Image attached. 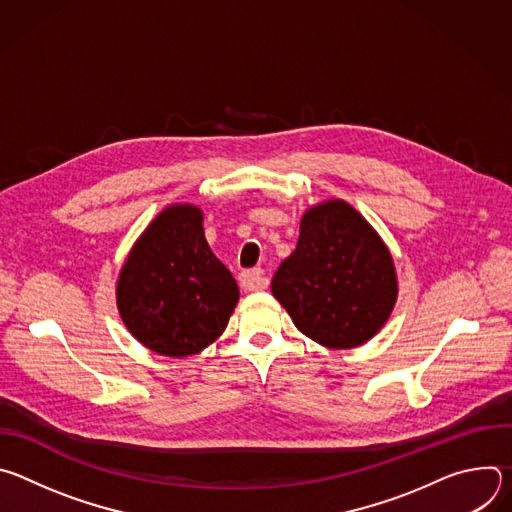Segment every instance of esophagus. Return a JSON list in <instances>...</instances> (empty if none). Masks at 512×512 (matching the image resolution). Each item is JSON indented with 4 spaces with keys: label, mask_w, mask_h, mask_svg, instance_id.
I'll list each match as a JSON object with an SVG mask.
<instances>
[{
    "label": "esophagus",
    "mask_w": 512,
    "mask_h": 512,
    "mask_svg": "<svg viewBox=\"0 0 512 512\" xmlns=\"http://www.w3.org/2000/svg\"><path fill=\"white\" fill-rule=\"evenodd\" d=\"M239 283L245 291H257V289H263L267 285V279H265V271L255 267V269H245L241 271L239 275Z\"/></svg>",
    "instance_id": "obj_1"
}]
</instances>
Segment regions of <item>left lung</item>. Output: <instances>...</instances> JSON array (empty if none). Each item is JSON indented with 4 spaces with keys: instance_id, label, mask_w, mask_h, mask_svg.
<instances>
[{
    "instance_id": "8db88e82",
    "label": "left lung",
    "mask_w": 512,
    "mask_h": 512,
    "mask_svg": "<svg viewBox=\"0 0 512 512\" xmlns=\"http://www.w3.org/2000/svg\"><path fill=\"white\" fill-rule=\"evenodd\" d=\"M271 291L296 328L328 348L373 338L397 300L391 253L346 202L310 208L300 239L275 271Z\"/></svg>"
}]
</instances>
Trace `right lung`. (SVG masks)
<instances>
[{
    "mask_svg": "<svg viewBox=\"0 0 512 512\" xmlns=\"http://www.w3.org/2000/svg\"><path fill=\"white\" fill-rule=\"evenodd\" d=\"M239 300L231 271L210 251L202 212L170 206L121 269L117 306L129 332L164 356L200 352L223 334Z\"/></svg>",
    "mask_w": 512,
    "mask_h": 512,
    "instance_id": "obj_1",
    "label": "right lung"
}]
</instances>
